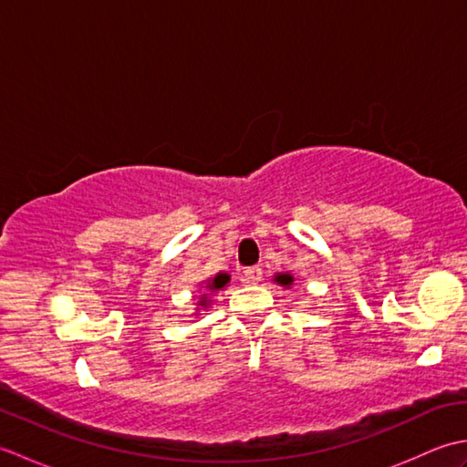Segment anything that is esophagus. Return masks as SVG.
<instances>
[{"instance_id":"34e87169","label":"esophagus","mask_w":467,"mask_h":467,"mask_svg":"<svg viewBox=\"0 0 467 467\" xmlns=\"http://www.w3.org/2000/svg\"><path fill=\"white\" fill-rule=\"evenodd\" d=\"M263 279V269L261 266H249V269H244V281L256 285Z\"/></svg>"}]
</instances>
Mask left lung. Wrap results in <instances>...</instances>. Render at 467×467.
Masks as SVG:
<instances>
[{
    "label": "left lung",
    "mask_w": 467,
    "mask_h": 467,
    "mask_svg": "<svg viewBox=\"0 0 467 467\" xmlns=\"http://www.w3.org/2000/svg\"><path fill=\"white\" fill-rule=\"evenodd\" d=\"M276 281H279L281 285H291V283H293V276H289V275H279V276H276Z\"/></svg>",
    "instance_id": "8db88e82"
}]
</instances>
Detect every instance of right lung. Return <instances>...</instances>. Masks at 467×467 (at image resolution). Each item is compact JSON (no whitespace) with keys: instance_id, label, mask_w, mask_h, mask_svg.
<instances>
[{"instance_id":"add662e5","label":"right lung","mask_w":467,"mask_h":467,"mask_svg":"<svg viewBox=\"0 0 467 467\" xmlns=\"http://www.w3.org/2000/svg\"><path fill=\"white\" fill-rule=\"evenodd\" d=\"M231 281V276L228 275H218V276H214V279L211 281V283H206V291H218V289H223V286ZM201 305H206V295H202V301H198Z\"/></svg>"}]
</instances>
